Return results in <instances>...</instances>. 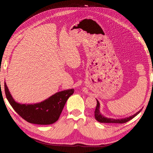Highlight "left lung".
<instances>
[{
  "instance_id": "left-lung-1",
  "label": "left lung",
  "mask_w": 153,
  "mask_h": 153,
  "mask_svg": "<svg viewBox=\"0 0 153 153\" xmlns=\"http://www.w3.org/2000/svg\"><path fill=\"white\" fill-rule=\"evenodd\" d=\"M141 110H142V109L139 110V111H138L137 112H136L135 114L132 115L131 116L127 117V118H125L114 119V118H107V117H105V116H103L102 114L100 113V103L99 102V100L97 99V106H96V109H95V118L96 120H97V121L100 122V123H126L127 122H128L130 120H131L132 118H134L135 116H137L138 114L141 111Z\"/></svg>"
}]
</instances>
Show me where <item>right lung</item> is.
<instances>
[{
	"label": "right lung",
	"mask_w": 153,
	"mask_h": 153,
	"mask_svg": "<svg viewBox=\"0 0 153 153\" xmlns=\"http://www.w3.org/2000/svg\"><path fill=\"white\" fill-rule=\"evenodd\" d=\"M6 97L15 111L27 122L39 125H49L59 118L68 98L74 89H67L54 94L46 100L35 104H21L13 99L4 82Z\"/></svg>",
	"instance_id": "add662e5"
}]
</instances>
